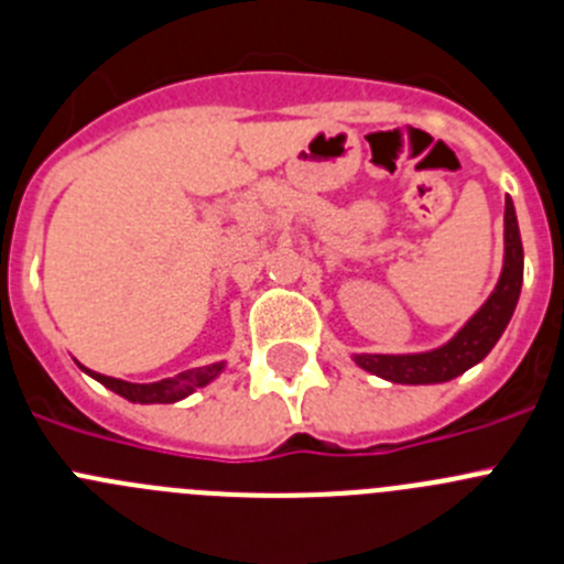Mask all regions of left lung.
<instances>
[{
    "label": "left lung",
    "mask_w": 564,
    "mask_h": 564,
    "mask_svg": "<svg viewBox=\"0 0 564 564\" xmlns=\"http://www.w3.org/2000/svg\"><path fill=\"white\" fill-rule=\"evenodd\" d=\"M520 286H523V245H520L518 217H514L512 199H507L503 210V272L498 278L496 292L467 319L465 328L448 345L429 350V354L409 356H356L361 370L392 383H442L462 376L473 365L496 347L501 334L512 319L518 306Z\"/></svg>",
    "instance_id": "8db88e82"
}]
</instances>
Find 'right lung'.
Wrapping results in <instances>:
<instances>
[{"label":"right lung","instance_id":"obj_1","mask_svg":"<svg viewBox=\"0 0 564 564\" xmlns=\"http://www.w3.org/2000/svg\"><path fill=\"white\" fill-rule=\"evenodd\" d=\"M223 367H225L223 361L208 367H194V370L181 372V376L175 378H163V381H155V383H130V381H122V378H110V376H102V372H91L86 370V367H83V370H86L88 376L97 378L99 383H105L108 389H113L116 394H122V398H128V401L133 403H175L181 401V398H186V394H192L194 389L214 381V378L223 372Z\"/></svg>","mask_w":564,"mask_h":564}]
</instances>
